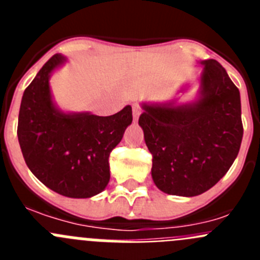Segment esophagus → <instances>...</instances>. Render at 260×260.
<instances>
[{
  "instance_id": "1",
  "label": "esophagus",
  "mask_w": 260,
  "mask_h": 260,
  "mask_svg": "<svg viewBox=\"0 0 260 260\" xmlns=\"http://www.w3.org/2000/svg\"><path fill=\"white\" fill-rule=\"evenodd\" d=\"M139 116H141V108L138 107V105H134L133 107V117H134V121H138Z\"/></svg>"
}]
</instances>
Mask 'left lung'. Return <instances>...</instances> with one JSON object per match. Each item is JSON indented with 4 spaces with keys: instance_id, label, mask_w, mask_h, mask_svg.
Masks as SVG:
<instances>
[{
    "instance_id": "8db88e82",
    "label": "left lung",
    "mask_w": 260,
    "mask_h": 260,
    "mask_svg": "<svg viewBox=\"0 0 260 260\" xmlns=\"http://www.w3.org/2000/svg\"><path fill=\"white\" fill-rule=\"evenodd\" d=\"M198 100L185 105L143 104L139 125L161 191L195 197L221 180L242 142L240 91L216 59L202 62Z\"/></svg>"
}]
</instances>
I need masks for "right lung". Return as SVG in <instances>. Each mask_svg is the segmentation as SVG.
<instances>
[{
	"mask_svg": "<svg viewBox=\"0 0 260 260\" xmlns=\"http://www.w3.org/2000/svg\"><path fill=\"white\" fill-rule=\"evenodd\" d=\"M65 61L48 59L24 89L18 141L29 171L47 187L69 198H89L109 182V155L133 122L130 105L113 116L62 113L52 102L49 75Z\"/></svg>",
	"mask_w": 260,
	"mask_h": 260,
	"instance_id": "1",
	"label": "right lung"
}]
</instances>
